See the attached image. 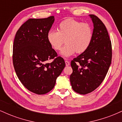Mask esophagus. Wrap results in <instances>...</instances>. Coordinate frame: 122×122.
Returning a JSON list of instances; mask_svg holds the SVG:
<instances>
[{
    "mask_svg": "<svg viewBox=\"0 0 122 122\" xmlns=\"http://www.w3.org/2000/svg\"><path fill=\"white\" fill-rule=\"evenodd\" d=\"M65 65H66V66H69V65H70L69 61H66H66H65Z\"/></svg>",
    "mask_w": 122,
    "mask_h": 122,
    "instance_id": "esophagus-1",
    "label": "esophagus"
}]
</instances>
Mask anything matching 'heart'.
<instances>
[{
  "label": "heart",
  "instance_id": "1",
  "mask_svg": "<svg viewBox=\"0 0 122 122\" xmlns=\"http://www.w3.org/2000/svg\"><path fill=\"white\" fill-rule=\"evenodd\" d=\"M93 38V29L88 23H81L73 18L64 20L58 25V31L50 30L47 34V40L55 50L61 49L62 45L66 43L61 49V54L67 58L84 53L88 49Z\"/></svg>",
  "mask_w": 122,
  "mask_h": 122
}]
</instances>
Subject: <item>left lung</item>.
<instances>
[{"instance_id":"1","label":"left lung","mask_w":122,"mask_h":122,"mask_svg":"<svg viewBox=\"0 0 122 122\" xmlns=\"http://www.w3.org/2000/svg\"><path fill=\"white\" fill-rule=\"evenodd\" d=\"M93 23V38L88 49L71 61L70 81L74 91L91 93L107 75L112 60V45L104 23L96 15H89Z\"/></svg>"}]
</instances>
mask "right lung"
<instances>
[{
    "label": "right lung",
    "mask_w": 122,
    "mask_h": 122,
    "mask_svg": "<svg viewBox=\"0 0 122 122\" xmlns=\"http://www.w3.org/2000/svg\"><path fill=\"white\" fill-rule=\"evenodd\" d=\"M54 22L53 16L29 19L15 35L12 61L18 79L29 91L38 95L50 92L65 66L47 40ZM53 59L50 63L47 62Z\"/></svg>",
    "instance_id": "1"
}]
</instances>
